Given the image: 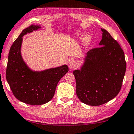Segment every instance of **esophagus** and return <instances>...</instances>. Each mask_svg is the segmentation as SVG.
<instances>
[{
  "mask_svg": "<svg viewBox=\"0 0 134 134\" xmlns=\"http://www.w3.org/2000/svg\"><path fill=\"white\" fill-rule=\"evenodd\" d=\"M69 66L70 67V69L73 70L76 69V68H77L78 64L75 60H71L70 61V62L69 63Z\"/></svg>",
  "mask_w": 134,
  "mask_h": 134,
  "instance_id": "obj_1",
  "label": "esophagus"
}]
</instances>
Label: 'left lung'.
Wrapping results in <instances>:
<instances>
[{"mask_svg": "<svg viewBox=\"0 0 134 134\" xmlns=\"http://www.w3.org/2000/svg\"><path fill=\"white\" fill-rule=\"evenodd\" d=\"M101 30V46L88 51L81 70L73 71L77 97L92 106L104 104L119 94L126 69L120 44L107 30Z\"/></svg>", "mask_w": 134, "mask_h": 134, "instance_id": "left-lung-1", "label": "left lung"}]
</instances>
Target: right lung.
Here are the masks:
<instances>
[{"label": "right lung", "mask_w": 134, "mask_h": 134, "mask_svg": "<svg viewBox=\"0 0 134 134\" xmlns=\"http://www.w3.org/2000/svg\"><path fill=\"white\" fill-rule=\"evenodd\" d=\"M40 28L32 24L23 30L10 46L6 71V80L16 98L34 105L44 104L51 100L59 80L69 71L67 65L33 71L23 60L20 52L23 36Z\"/></svg>", "instance_id": "obj_1"}]
</instances>
